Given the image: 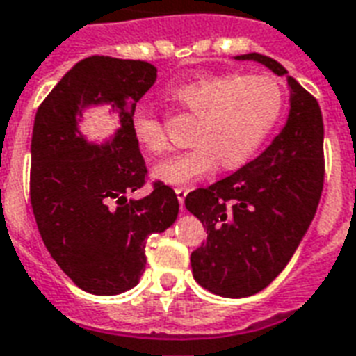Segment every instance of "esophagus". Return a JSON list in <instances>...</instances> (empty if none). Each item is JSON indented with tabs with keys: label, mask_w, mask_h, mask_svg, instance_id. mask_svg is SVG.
<instances>
[{
	"label": "esophagus",
	"mask_w": 356,
	"mask_h": 356,
	"mask_svg": "<svg viewBox=\"0 0 356 356\" xmlns=\"http://www.w3.org/2000/svg\"><path fill=\"white\" fill-rule=\"evenodd\" d=\"M175 194H177L179 204H181V207H183V205H185L186 194H188V188H186V186H179V188H175Z\"/></svg>",
	"instance_id": "34e87169"
}]
</instances>
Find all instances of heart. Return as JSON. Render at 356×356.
I'll return each instance as SVG.
<instances>
[{
  "label": "heart",
  "mask_w": 356,
  "mask_h": 356,
  "mask_svg": "<svg viewBox=\"0 0 356 356\" xmlns=\"http://www.w3.org/2000/svg\"><path fill=\"white\" fill-rule=\"evenodd\" d=\"M171 99L196 115L188 151L162 160L152 175L168 185H186L209 175L217 162L234 170L254 154L277 122L283 107L279 84L266 75H207L173 84ZM131 134L145 151L168 149L162 124L152 113L138 111Z\"/></svg>",
  "instance_id": "1"
}]
</instances>
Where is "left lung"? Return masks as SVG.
<instances>
[{
    "mask_svg": "<svg viewBox=\"0 0 356 356\" xmlns=\"http://www.w3.org/2000/svg\"><path fill=\"white\" fill-rule=\"evenodd\" d=\"M252 60L291 88V111L272 145L236 173L185 198L207 239L191 254L192 275L225 298L252 296L285 270L312 225L325 183V126L317 99L273 58Z\"/></svg>",
    "mask_w": 356,
    "mask_h": 356,
    "instance_id": "8db88e82",
    "label": "left lung"
}]
</instances>
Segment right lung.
<instances>
[{"instance_id": "add662e5", "label": "right lung", "mask_w": 356, "mask_h": 356, "mask_svg": "<svg viewBox=\"0 0 356 356\" xmlns=\"http://www.w3.org/2000/svg\"><path fill=\"white\" fill-rule=\"evenodd\" d=\"M156 81L141 60L90 56L75 64L39 105L31 134L30 198L39 234L67 277L86 292L113 296L143 275L145 243L179 213L173 188L156 181L145 198L147 165L131 134L136 104ZM111 104L121 124L94 144L78 130L82 113Z\"/></svg>"}]
</instances>
